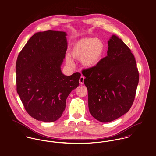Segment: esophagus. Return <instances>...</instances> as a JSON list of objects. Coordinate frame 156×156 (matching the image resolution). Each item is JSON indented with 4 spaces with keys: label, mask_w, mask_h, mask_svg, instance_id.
<instances>
[{
    "label": "esophagus",
    "mask_w": 156,
    "mask_h": 156,
    "mask_svg": "<svg viewBox=\"0 0 156 156\" xmlns=\"http://www.w3.org/2000/svg\"><path fill=\"white\" fill-rule=\"evenodd\" d=\"M84 77L83 76H81L79 80V82L80 83V84H84Z\"/></svg>",
    "instance_id": "34e87169"
}]
</instances>
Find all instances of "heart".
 <instances>
[{
  "label": "heart",
  "instance_id": "1",
  "mask_svg": "<svg viewBox=\"0 0 156 156\" xmlns=\"http://www.w3.org/2000/svg\"><path fill=\"white\" fill-rule=\"evenodd\" d=\"M105 49V44L101 39L84 37L73 44L70 50V55L74 59L80 60L83 66L93 68L101 62ZM66 62L70 66H73V62L68 55L66 56Z\"/></svg>",
  "mask_w": 156,
  "mask_h": 156
}]
</instances>
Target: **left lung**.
Returning a JSON list of instances; mask_svg holds the SVG:
<instances>
[{"instance_id":"1","label":"left lung","mask_w":156,"mask_h":156,"mask_svg":"<svg viewBox=\"0 0 156 156\" xmlns=\"http://www.w3.org/2000/svg\"><path fill=\"white\" fill-rule=\"evenodd\" d=\"M107 56L96 66L83 70L91 115L102 122L127 113L133 103L139 72L133 54L115 35L108 41Z\"/></svg>"}]
</instances>
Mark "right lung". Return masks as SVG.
<instances>
[{
	"label": "right lung",
	"mask_w": 156,
	"mask_h": 156,
	"mask_svg": "<svg viewBox=\"0 0 156 156\" xmlns=\"http://www.w3.org/2000/svg\"><path fill=\"white\" fill-rule=\"evenodd\" d=\"M68 48L65 32L33 35L18 55L16 84L27 112L39 121L53 122L62 115L70 93L79 86L81 73H62Z\"/></svg>",
	"instance_id": "add662e5"
}]
</instances>
